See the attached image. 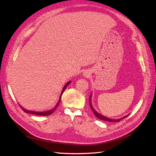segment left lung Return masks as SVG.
I'll return each instance as SVG.
<instances>
[{
  "label": "left lung",
  "mask_w": 156,
  "mask_h": 156,
  "mask_svg": "<svg viewBox=\"0 0 156 156\" xmlns=\"http://www.w3.org/2000/svg\"><path fill=\"white\" fill-rule=\"evenodd\" d=\"M90 95H92V94H90ZM91 96H90V98H89V103H90V108H92V110L93 111V112L94 113V115H96V116L98 118V119H100V120H104V121H107V122H120L121 120L125 119V118H126L128 115H127L123 118H122V119H117V120H114V119H108V118L105 117V116H103V115L99 114L98 112H97V111H95V109H94L92 105V102H91Z\"/></svg>",
  "instance_id": "8db88e82"
}]
</instances>
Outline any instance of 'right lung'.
Here are the masks:
<instances>
[{
    "label": "right lung",
    "mask_w": 156,
    "mask_h": 156,
    "mask_svg": "<svg viewBox=\"0 0 156 156\" xmlns=\"http://www.w3.org/2000/svg\"><path fill=\"white\" fill-rule=\"evenodd\" d=\"M71 82L69 81V82H68V83H67L66 84V85L64 87V88H63V89H62V92H61V95H60V98H59V100H58V103H57V104L56 105V106L55 107V108H53V109H51V110H50V111H44V112H35V111H27V110H25L24 108H23L22 107H21V108H22V109L25 112H27V113H30V114H32V115H39V116H48V115H50L51 114H52V113H53L54 111H55V110L56 109V107H58V105H59V103H60V100H61V98H62V93L64 92V91L65 90H66V87L68 86V84L70 83Z\"/></svg>",
    "instance_id": "obj_1"
}]
</instances>
